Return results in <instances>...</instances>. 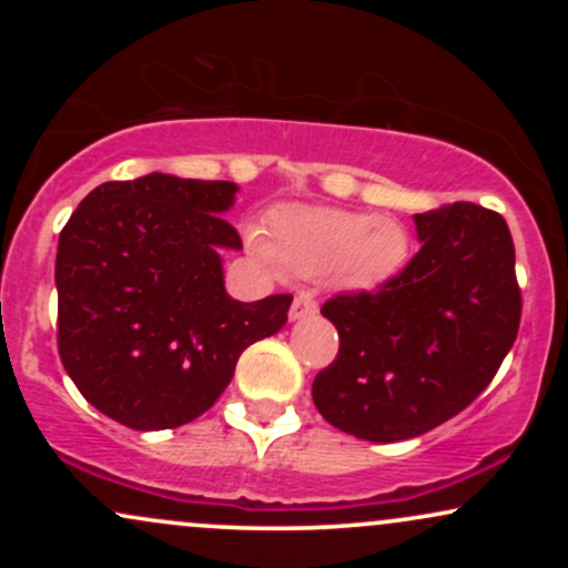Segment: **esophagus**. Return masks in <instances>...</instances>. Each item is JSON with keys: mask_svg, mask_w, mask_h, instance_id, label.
I'll return each mask as SVG.
<instances>
[{"mask_svg": "<svg viewBox=\"0 0 568 568\" xmlns=\"http://www.w3.org/2000/svg\"><path fill=\"white\" fill-rule=\"evenodd\" d=\"M315 312H317L315 296H312L310 291H302V293H296V298H293L288 315H291V321H302V317L315 315Z\"/></svg>", "mask_w": 568, "mask_h": 568, "instance_id": "esophagus-1", "label": "esophagus"}]
</instances>
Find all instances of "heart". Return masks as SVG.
<instances>
[{"mask_svg": "<svg viewBox=\"0 0 568 568\" xmlns=\"http://www.w3.org/2000/svg\"><path fill=\"white\" fill-rule=\"evenodd\" d=\"M258 256L302 275L334 270L355 291L379 288L408 262V234L397 221L336 207H280L272 216V247L256 240Z\"/></svg>", "mask_w": 568, "mask_h": 568, "instance_id": "obj_1", "label": "heart"}]
</instances>
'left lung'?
Listing matches in <instances>:
<instances>
[{"instance_id": "8db88e82", "label": "left lung", "mask_w": 568, "mask_h": 568, "mask_svg": "<svg viewBox=\"0 0 568 568\" xmlns=\"http://www.w3.org/2000/svg\"><path fill=\"white\" fill-rule=\"evenodd\" d=\"M414 221L422 247L393 280L321 306L338 355L315 376L312 400L363 440L416 438L465 410L518 336L524 298L507 221L475 202Z\"/></svg>"}]
</instances>
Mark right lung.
<instances>
[{
    "instance_id": "1",
    "label": "right lung",
    "mask_w": 568,
    "mask_h": 568,
    "mask_svg": "<svg viewBox=\"0 0 568 568\" xmlns=\"http://www.w3.org/2000/svg\"><path fill=\"white\" fill-rule=\"evenodd\" d=\"M232 181L149 173L106 181L58 237V355L90 406L130 429L205 414L245 347L277 334L291 293L234 302L221 251L243 240L221 213Z\"/></svg>"
}]
</instances>
